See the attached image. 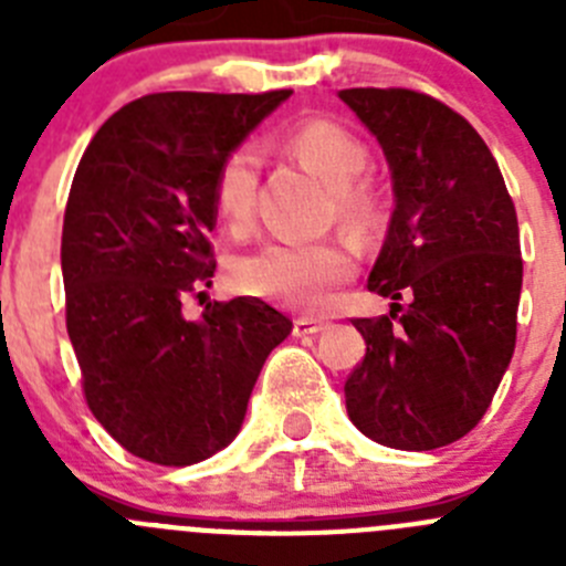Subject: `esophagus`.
I'll return each mask as SVG.
<instances>
[{"instance_id": "esophagus-1", "label": "esophagus", "mask_w": 566, "mask_h": 566, "mask_svg": "<svg viewBox=\"0 0 566 566\" xmlns=\"http://www.w3.org/2000/svg\"><path fill=\"white\" fill-rule=\"evenodd\" d=\"M326 328L323 319H314V317H297L294 319V337H314Z\"/></svg>"}]
</instances>
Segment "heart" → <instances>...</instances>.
Here are the masks:
<instances>
[{
    "label": "heart",
    "instance_id": "1",
    "mask_svg": "<svg viewBox=\"0 0 566 566\" xmlns=\"http://www.w3.org/2000/svg\"><path fill=\"white\" fill-rule=\"evenodd\" d=\"M274 147L312 167L334 187L339 221L368 229L379 218V192L359 178L368 167V147L337 118L306 115L274 133ZM258 155L252 147H234L218 164L212 178V212L227 232L247 234L258 212ZM357 269L352 247L343 240H269L243 254L232 266L234 286L249 297L289 308H319L328 294Z\"/></svg>",
    "mask_w": 566,
    "mask_h": 566
}]
</instances>
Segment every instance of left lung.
<instances>
[{
    "mask_svg": "<svg viewBox=\"0 0 566 566\" xmlns=\"http://www.w3.org/2000/svg\"><path fill=\"white\" fill-rule=\"evenodd\" d=\"M339 98L382 144L397 195L368 277L394 303L352 319L365 357L345 379V408L374 442L433 451L476 428L516 348V207L482 135L439 98L408 87Z\"/></svg>",
    "mask_w": 566,
    "mask_h": 566,
    "instance_id": "left-lung-1",
    "label": "left lung"
}]
</instances>
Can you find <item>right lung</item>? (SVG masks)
<instances>
[{
  "label": "right lung",
  "instance_id": "add662e5",
  "mask_svg": "<svg viewBox=\"0 0 566 566\" xmlns=\"http://www.w3.org/2000/svg\"><path fill=\"white\" fill-rule=\"evenodd\" d=\"M289 96H142L78 161L62 227L67 334L87 408L133 457L184 468L227 448L260 368L292 334L258 297L184 317L214 274V169Z\"/></svg>",
  "mask_w": 566,
  "mask_h": 566
}]
</instances>
